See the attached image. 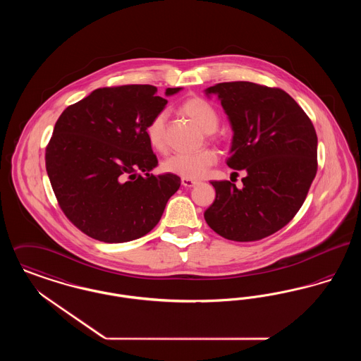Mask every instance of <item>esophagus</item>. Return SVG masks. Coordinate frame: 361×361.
<instances>
[{
    "label": "esophagus",
    "instance_id": "obj_1",
    "mask_svg": "<svg viewBox=\"0 0 361 361\" xmlns=\"http://www.w3.org/2000/svg\"><path fill=\"white\" fill-rule=\"evenodd\" d=\"M197 184H199V181H196V180H192V178H181V185L185 187V188H192V187H195V185H197Z\"/></svg>",
    "mask_w": 361,
    "mask_h": 361
}]
</instances>
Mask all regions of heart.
<instances>
[{
	"instance_id": "heart-1",
	"label": "heart",
	"mask_w": 361,
	"mask_h": 361,
	"mask_svg": "<svg viewBox=\"0 0 361 361\" xmlns=\"http://www.w3.org/2000/svg\"><path fill=\"white\" fill-rule=\"evenodd\" d=\"M181 111L195 121L202 130L211 135L212 131L216 130L219 124V116L216 109L202 97H189L183 105ZM168 112L159 111L152 118V121L146 126V137L150 146L164 153L166 150L165 130H166ZM218 161V155L212 149H202L196 153L190 154L171 155L162 162V169L166 173H172L183 178H200L206 174L207 171L215 165Z\"/></svg>"
}]
</instances>
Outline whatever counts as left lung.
Wrapping results in <instances>:
<instances>
[{"mask_svg": "<svg viewBox=\"0 0 361 361\" xmlns=\"http://www.w3.org/2000/svg\"><path fill=\"white\" fill-rule=\"evenodd\" d=\"M234 135L226 164L245 171L243 188L211 181L216 196L204 212L221 237L252 242L269 237L292 221L317 174V133L306 112L280 87L247 81L209 86Z\"/></svg>", "mask_w": 361, "mask_h": 361, "instance_id": "left-lung-1", "label": "left lung"}]
</instances>
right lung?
I'll return each instance as SVG.
<instances>
[{
    "mask_svg": "<svg viewBox=\"0 0 361 361\" xmlns=\"http://www.w3.org/2000/svg\"><path fill=\"white\" fill-rule=\"evenodd\" d=\"M181 87H168L171 96ZM153 85L108 86L69 105L46 147V169L66 218L90 238L121 243L159 222L180 177L150 174L146 126L165 108Z\"/></svg>",
    "mask_w": 361,
    "mask_h": 361,
    "instance_id": "right-lung-1",
    "label": "right lung"
}]
</instances>
